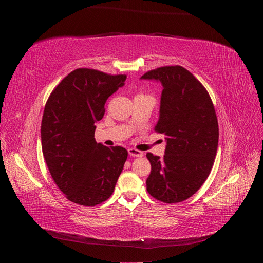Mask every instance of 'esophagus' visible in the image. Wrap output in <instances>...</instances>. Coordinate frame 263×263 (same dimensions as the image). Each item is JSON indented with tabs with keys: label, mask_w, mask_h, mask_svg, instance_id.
<instances>
[{
	"label": "esophagus",
	"mask_w": 263,
	"mask_h": 263,
	"mask_svg": "<svg viewBox=\"0 0 263 263\" xmlns=\"http://www.w3.org/2000/svg\"><path fill=\"white\" fill-rule=\"evenodd\" d=\"M128 154L132 157H142V156H144V153H142V151L137 150V149H135V148H129L128 149Z\"/></svg>",
	"instance_id": "34e87169"
}]
</instances>
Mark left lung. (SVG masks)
<instances>
[{"mask_svg":"<svg viewBox=\"0 0 263 263\" xmlns=\"http://www.w3.org/2000/svg\"><path fill=\"white\" fill-rule=\"evenodd\" d=\"M141 79L160 81V115L155 130L166 136L162 159L148 153V193L163 203L185 201L209 178L218 146V122L203 84L181 66L160 67Z\"/></svg>","mask_w":263,"mask_h":263,"instance_id":"obj_1","label":"left lung"}]
</instances>
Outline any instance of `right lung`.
<instances>
[{
  "label": "right lung",
  "mask_w": 263,
  "mask_h": 263,
  "mask_svg": "<svg viewBox=\"0 0 263 263\" xmlns=\"http://www.w3.org/2000/svg\"><path fill=\"white\" fill-rule=\"evenodd\" d=\"M126 78L79 68L62 79L47 100L43 155L52 180L71 202L92 208L114 192L128 153L121 146L98 144L94 133L106 100Z\"/></svg>",
  "instance_id": "right-lung-1"
}]
</instances>
